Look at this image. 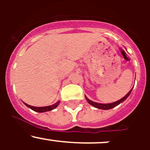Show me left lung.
<instances>
[{
    "label": "left lung",
    "instance_id": "left-lung-1",
    "mask_svg": "<svg viewBox=\"0 0 150 150\" xmlns=\"http://www.w3.org/2000/svg\"><path fill=\"white\" fill-rule=\"evenodd\" d=\"M133 88H131V90L129 92H128V93H127L126 95H125L124 97H122V99H120V100L117 101V102H112V103H110V104H101V103H97V102H93V101L90 100V99H88L86 96H85L86 99V100H87V102H88L89 104H91V105L93 106L94 107H96V108H98V109H101V110H110V109L113 108V107H116V106H117L118 104H120V103H122V102H124V101L125 100V99L128 98V96H129L130 93H131V91H132Z\"/></svg>",
    "mask_w": 150,
    "mask_h": 150
}]
</instances>
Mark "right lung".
I'll use <instances>...</instances> for the list:
<instances>
[{
	"instance_id": "obj_1",
	"label": "right lung",
	"mask_w": 150,
	"mask_h": 150,
	"mask_svg": "<svg viewBox=\"0 0 150 150\" xmlns=\"http://www.w3.org/2000/svg\"><path fill=\"white\" fill-rule=\"evenodd\" d=\"M60 103L59 101H58V102H57V103H55L54 104H53V105H50V106H47V107H33V106H30L29 105V104L25 103L24 102V104H25V105L27 106V107H28L29 108H30L31 110H34V111L35 112H47V111H51V110H54V109H55L56 107H57V106L59 105Z\"/></svg>"
}]
</instances>
